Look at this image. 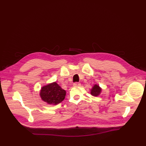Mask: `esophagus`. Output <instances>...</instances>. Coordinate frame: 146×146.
<instances>
[{
    "label": "esophagus",
    "mask_w": 146,
    "mask_h": 146,
    "mask_svg": "<svg viewBox=\"0 0 146 146\" xmlns=\"http://www.w3.org/2000/svg\"><path fill=\"white\" fill-rule=\"evenodd\" d=\"M73 86H80V83H78V82H76L73 83Z\"/></svg>",
    "instance_id": "obj_1"
}]
</instances>
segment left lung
Listing matches in <instances>:
<instances>
[{
  "mask_svg": "<svg viewBox=\"0 0 146 146\" xmlns=\"http://www.w3.org/2000/svg\"><path fill=\"white\" fill-rule=\"evenodd\" d=\"M102 88L99 86V85L95 84L92 88L90 89V94L94 96H99L102 92Z\"/></svg>",
  "mask_w": 146,
  "mask_h": 146,
  "instance_id": "8db88e82",
  "label": "left lung"
}]
</instances>
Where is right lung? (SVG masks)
Returning <instances> with one entry per match:
<instances>
[{"instance_id":"add662e5","label":"right lung","mask_w":146,"mask_h":146,"mask_svg":"<svg viewBox=\"0 0 146 146\" xmlns=\"http://www.w3.org/2000/svg\"><path fill=\"white\" fill-rule=\"evenodd\" d=\"M66 92L61 88L56 82L42 86L40 91L41 100L49 105H56L62 102L66 96Z\"/></svg>"}]
</instances>
